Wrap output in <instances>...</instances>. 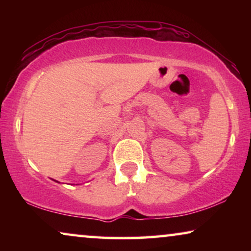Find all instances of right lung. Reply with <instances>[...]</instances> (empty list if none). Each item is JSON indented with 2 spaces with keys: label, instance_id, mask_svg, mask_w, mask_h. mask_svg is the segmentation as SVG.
Here are the masks:
<instances>
[{
  "label": "right lung",
  "instance_id": "1",
  "mask_svg": "<svg viewBox=\"0 0 251 251\" xmlns=\"http://www.w3.org/2000/svg\"><path fill=\"white\" fill-rule=\"evenodd\" d=\"M54 181H57V180H54ZM57 183H59V181H57Z\"/></svg>",
  "mask_w": 251,
  "mask_h": 251
}]
</instances>
